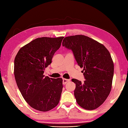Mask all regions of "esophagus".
I'll return each mask as SVG.
<instances>
[{
  "label": "esophagus",
  "mask_w": 128,
  "mask_h": 128,
  "mask_svg": "<svg viewBox=\"0 0 128 128\" xmlns=\"http://www.w3.org/2000/svg\"><path fill=\"white\" fill-rule=\"evenodd\" d=\"M70 80H68V79H66V78H64L63 79V80H62V83L63 84H66L67 82H68Z\"/></svg>",
  "instance_id": "esophagus-1"
}]
</instances>
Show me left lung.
Wrapping results in <instances>:
<instances>
[{"label":"left lung","instance_id":"8db88e82","mask_svg":"<svg viewBox=\"0 0 128 128\" xmlns=\"http://www.w3.org/2000/svg\"><path fill=\"white\" fill-rule=\"evenodd\" d=\"M62 46L71 50L86 79L84 82L72 79L76 84L77 103L84 109L99 107L110 94L114 75V64L108 50L99 42L84 35L65 37Z\"/></svg>","mask_w":128,"mask_h":128}]
</instances>
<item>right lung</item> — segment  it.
<instances>
[{
  "mask_svg": "<svg viewBox=\"0 0 128 128\" xmlns=\"http://www.w3.org/2000/svg\"><path fill=\"white\" fill-rule=\"evenodd\" d=\"M64 38H36L23 46L15 56L14 73L17 86L26 102L36 110L48 111L59 102L62 79L43 74Z\"/></svg>",
  "mask_w": 128,
  "mask_h": 128,
  "instance_id": "right-lung-1",
  "label": "right lung"
}]
</instances>
